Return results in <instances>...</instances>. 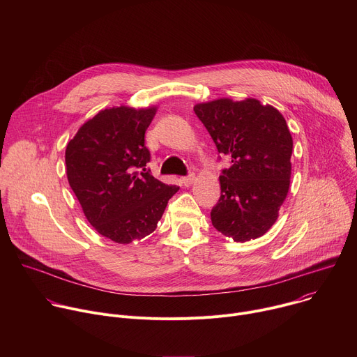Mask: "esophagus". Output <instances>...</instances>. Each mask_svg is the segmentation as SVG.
Masks as SVG:
<instances>
[{
	"mask_svg": "<svg viewBox=\"0 0 357 357\" xmlns=\"http://www.w3.org/2000/svg\"><path fill=\"white\" fill-rule=\"evenodd\" d=\"M195 175H189V176H183L182 179H181V182L183 183V186H190L193 182H195Z\"/></svg>",
	"mask_w": 357,
	"mask_h": 357,
	"instance_id": "obj_1",
	"label": "esophagus"
}]
</instances>
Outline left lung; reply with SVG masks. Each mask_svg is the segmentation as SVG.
<instances>
[{
    "label": "left lung",
    "instance_id": "1",
    "mask_svg": "<svg viewBox=\"0 0 357 357\" xmlns=\"http://www.w3.org/2000/svg\"><path fill=\"white\" fill-rule=\"evenodd\" d=\"M231 167L219 176L222 195L212 225L234 241L266 234L277 222L291 179L292 137L284 116L257 98L223 97L193 107Z\"/></svg>",
    "mask_w": 357,
    "mask_h": 357
}]
</instances>
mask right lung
Masks as SVG:
<instances>
[{
    "instance_id": "obj_1",
    "label": "right lung",
    "mask_w": 357,
    "mask_h": 357,
    "mask_svg": "<svg viewBox=\"0 0 357 357\" xmlns=\"http://www.w3.org/2000/svg\"><path fill=\"white\" fill-rule=\"evenodd\" d=\"M157 106L109 107L87 120L68 142L66 175L94 230L119 244L157 229L168 200L179 190L146 171L144 135Z\"/></svg>"
}]
</instances>
